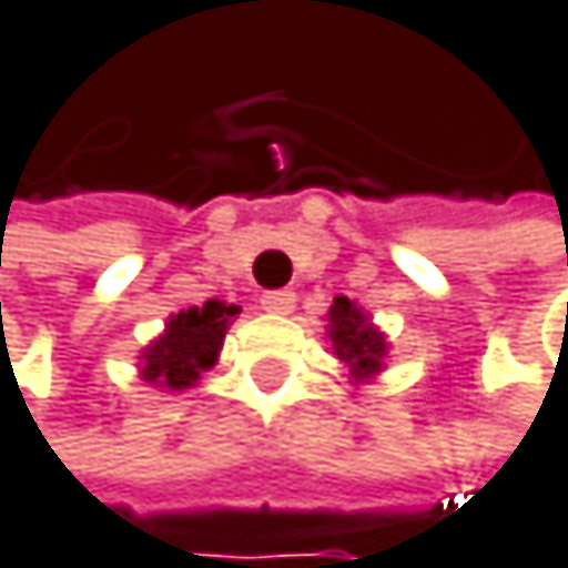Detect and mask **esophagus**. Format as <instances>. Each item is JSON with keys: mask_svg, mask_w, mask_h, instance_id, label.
I'll return each instance as SVG.
<instances>
[{"mask_svg": "<svg viewBox=\"0 0 568 568\" xmlns=\"http://www.w3.org/2000/svg\"><path fill=\"white\" fill-rule=\"evenodd\" d=\"M262 306H265L268 313H293L296 293H293V290H272V293L262 296Z\"/></svg>", "mask_w": 568, "mask_h": 568, "instance_id": "1", "label": "esophagus"}]
</instances>
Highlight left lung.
<instances>
[{
    "instance_id": "1",
    "label": "left lung",
    "mask_w": 568,
    "mask_h": 568,
    "mask_svg": "<svg viewBox=\"0 0 568 568\" xmlns=\"http://www.w3.org/2000/svg\"><path fill=\"white\" fill-rule=\"evenodd\" d=\"M331 341L337 358H345L358 379H368V372L379 368V358L386 352L383 334L372 331L362 310L345 296H337L331 306Z\"/></svg>"
}]
</instances>
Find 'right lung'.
<instances>
[{"label":"right lung","instance_id":"right-lung-1","mask_svg":"<svg viewBox=\"0 0 568 568\" xmlns=\"http://www.w3.org/2000/svg\"><path fill=\"white\" fill-rule=\"evenodd\" d=\"M231 317H237V306H227L220 300L175 313L169 321V331L144 352V379L169 389L192 386L200 379V372L216 362Z\"/></svg>","mask_w":568,"mask_h":568}]
</instances>
